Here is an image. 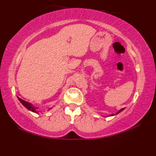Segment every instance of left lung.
I'll return each mask as SVG.
<instances>
[{
    "label": "left lung",
    "instance_id": "8db88e82",
    "mask_svg": "<svg viewBox=\"0 0 156 156\" xmlns=\"http://www.w3.org/2000/svg\"><path fill=\"white\" fill-rule=\"evenodd\" d=\"M124 108H122V109H120V110H119V111H118V112H117L115 114V115H117V114H119V113H120V112H122L123 110H124ZM114 115H109V116H114Z\"/></svg>",
    "mask_w": 156,
    "mask_h": 156
}]
</instances>
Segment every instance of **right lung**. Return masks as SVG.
I'll return each instance as SVG.
<instances>
[{
    "label": "right lung",
    "mask_w": 156,
    "mask_h": 156,
    "mask_svg": "<svg viewBox=\"0 0 156 156\" xmlns=\"http://www.w3.org/2000/svg\"><path fill=\"white\" fill-rule=\"evenodd\" d=\"M17 99L19 100L20 102L22 103V105H23L24 107H25L26 108L28 109V110L31 111V112H34V113H38V112H37L38 107L34 106V105H32V103H30V102H27V101L22 100L21 98H20L19 97H17Z\"/></svg>",
    "instance_id": "1"
}]
</instances>
